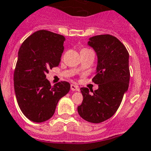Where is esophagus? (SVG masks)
Returning a JSON list of instances; mask_svg holds the SVG:
<instances>
[{"label": "esophagus", "instance_id": "esophagus-1", "mask_svg": "<svg viewBox=\"0 0 151 151\" xmlns=\"http://www.w3.org/2000/svg\"><path fill=\"white\" fill-rule=\"evenodd\" d=\"M70 88L72 91H79V90H80V88H79V87H78V85H73V84L70 85Z\"/></svg>", "mask_w": 151, "mask_h": 151}]
</instances>
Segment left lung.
I'll return each instance as SVG.
<instances>
[{"label":"left lung","instance_id":"1","mask_svg":"<svg viewBox=\"0 0 151 151\" xmlns=\"http://www.w3.org/2000/svg\"><path fill=\"white\" fill-rule=\"evenodd\" d=\"M88 45L96 52V73L92 81L99 85L97 90L81 88L83 101L78 112L83 119L100 123L114 114L129 88V54L126 48L110 34L90 37Z\"/></svg>","mask_w":151,"mask_h":151}]
</instances>
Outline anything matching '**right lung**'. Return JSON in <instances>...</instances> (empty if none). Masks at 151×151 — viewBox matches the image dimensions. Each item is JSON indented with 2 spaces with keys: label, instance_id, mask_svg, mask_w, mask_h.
Listing matches in <instances>:
<instances>
[{
  "label": "right lung",
  "instance_id": "1",
  "mask_svg": "<svg viewBox=\"0 0 151 151\" xmlns=\"http://www.w3.org/2000/svg\"><path fill=\"white\" fill-rule=\"evenodd\" d=\"M65 37L41 29L27 37L20 47L14 71L15 97L22 114L34 122H44L53 116L57 103L70 89L61 81L51 86L48 70L59 66Z\"/></svg>",
  "mask_w": 151,
  "mask_h": 151
}]
</instances>
